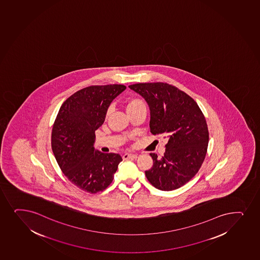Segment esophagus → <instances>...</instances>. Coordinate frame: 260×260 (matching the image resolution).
I'll return each mask as SVG.
<instances>
[{"label": "esophagus", "mask_w": 260, "mask_h": 260, "mask_svg": "<svg viewBox=\"0 0 260 260\" xmlns=\"http://www.w3.org/2000/svg\"><path fill=\"white\" fill-rule=\"evenodd\" d=\"M123 158L124 160H126V159H136V158H137V155H134V154H129V153H125L123 155Z\"/></svg>", "instance_id": "1"}]
</instances>
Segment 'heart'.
<instances>
[{
  "label": "heart",
  "instance_id": "b5f03b06",
  "mask_svg": "<svg viewBox=\"0 0 260 260\" xmlns=\"http://www.w3.org/2000/svg\"><path fill=\"white\" fill-rule=\"evenodd\" d=\"M139 108H145V105L143 102V100H141L140 99H132V100H128L127 102V105H126V110L127 111H132V110H136V109Z\"/></svg>",
  "mask_w": 260,
  "mask_h": 260
}]
</instances>
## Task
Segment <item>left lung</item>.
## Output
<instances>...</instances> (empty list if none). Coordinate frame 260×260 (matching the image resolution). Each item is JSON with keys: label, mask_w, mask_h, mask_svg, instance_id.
<instances>
[{"label": "left lung", "mask_w": 260, "mask_h": 260, "mask_svg": "<svg viewBox=\"0 0 260 260\" xmlns=\"http://www.w3.org/2000/svg\"><path fill=\"white\" fill-rule=\"evenodd\" d=\"M128 87L148 103L152 134L169 138L162 158L150 153L154 164L145 171L148 181L164 191L182 187L197 174L207 154L209 133L202 110L191 96L167 83Z\"/></svg>", "instance_id": "8db88e82"}]
</instances>
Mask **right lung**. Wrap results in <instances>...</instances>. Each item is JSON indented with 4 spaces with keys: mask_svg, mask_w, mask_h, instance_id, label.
<instances>
[{
    "mask_svg": "<svg viewBox=\"0 0 260 260\" xmlns=\"http://www.w3.org/2000/svg\"><path fill=\"white\" fill-rule=\"evenodd\" d=\"M125 85H91L66 100L52 131V149L67 178L85 192L96 193L112 182L122 157L94 149L95 132L105 122L111 103Z\"/></svg>",
    "mask_w": 260,
    "mask_h": 260,
    "instance_id": "right-lung-1",
    "label": "right lung"
}]
</instances>
